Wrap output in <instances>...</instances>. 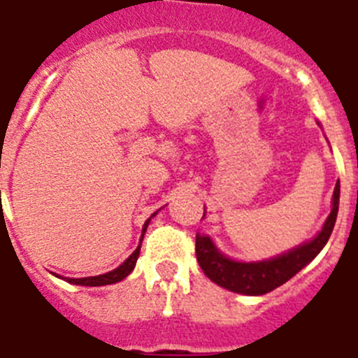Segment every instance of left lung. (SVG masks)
<instances>
[{"label": "left lung", "instance_id": "1", "mask_svg": "<svg viewBox=\"0 0 358 358\" xmlns=\"http://www.w3.org/2000/svg\"><path fill=\"white\" fill-rule=\"evenodd\" d=\"M338 197H341V185L336 182L335 192H333V210L317 238L267 262L243 264V262L229 259L215 249L210 238L197 234L196 258L199 262V267L212 282L232 292L249 294V296L271 292L291 280L294 274L300 273L324 249L335 227L336 214H338Z\"/></svg>", "mask_w": 358, "mask_h": 358}]
</instances>
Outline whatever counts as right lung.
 <instances>
[{
  "mask_svg": "<svg viewBox=\"0 0 358 358\" xmlns=\"http://www.w3.org/2000/svg\"><path fill=\"white\" fill-rule=\"evenodd\" d=\"M148 223H150V220H148L143 227V238H144V232H146ZM141 241H143V239H141ZM138 252H141V245H138L137 249L133 250L131 256H129V258L126 259L120 267H117L115 271H111V273L99 274V276H90V278H67V282L75 283V285H90V287H99V285H109V283L120 282V280L126 278V276L133 271V267H135V264H137Z\"/></svg>",
  "mask_w": 358,
  "mask_h": 358,
  "instance_id": "1",
  "label": "right lung"
}]
</instances>
